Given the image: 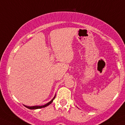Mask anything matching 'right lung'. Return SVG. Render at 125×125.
<instances>
[{"mask_svg":"<svg viewBox=\"0 0 125 125\" xmlns=\"http://www.w3.org/2000/svg\"><path fill=\"white\" fill-rule=\"evenodd\" d=\"M55 98V96H54V97L53 98H52V100L51 101H49V103H47V104H44V105H43V106H25V105H24V106H25V107H27V108L29 109H41V108H43V107H46V106H49V104H51L52 103L53 100H54V98Z\"/></svg>","mask_w":125,"mask_h":125,"instance_id":"obj_1","label":"right lung"}]
</instances>
